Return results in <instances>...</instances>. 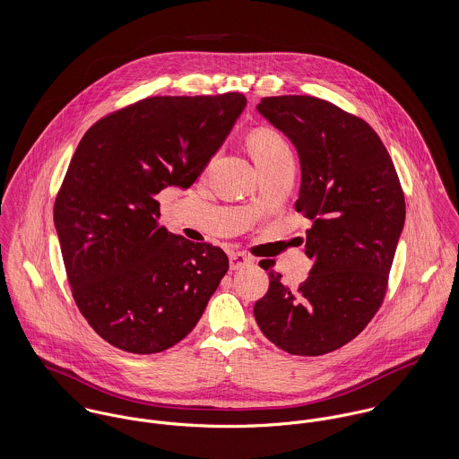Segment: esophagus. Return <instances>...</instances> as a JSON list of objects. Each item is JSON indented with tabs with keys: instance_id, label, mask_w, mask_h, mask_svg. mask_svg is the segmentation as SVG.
<instances>
[{
	"instance_id": "obj_1",
	"label": "esophagus",
	"mask_w": 459,
	"mask_h": 459,
	"mask_svg": "<svg viewBox=\"0 0 459 459\" xmlns=\"http://www.w3.org/2000/svg\"><path fill=\"white\" fill-rule=\"evenodd\" d=\"M255 260L251 256L244 255V253H231L230 255V266H231V270H238V268L247 266V264H251Z\"/></svg>"
}]
</instances>
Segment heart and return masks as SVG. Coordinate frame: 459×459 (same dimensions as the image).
Wrapping results in <instances>:
<instances>
[{
	"mask_svg": "<svg viewBox=\"0 0 459 459\" xmlns=\"http://www.w3.org/2000/svg\"><path fill=\"white\" fill-rule=\"evenodd\" d=\"M249 148L256 166L291 155V150L288 143L282 139V135L272 129H256L253 132L249 137Z\"/></svg>",
	"mask_w": 459,
	"mask_h": 459,
	"instance_id": "b5f03b06",
	"label": "heart"
}]
</instances>
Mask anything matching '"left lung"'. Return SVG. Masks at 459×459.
<instances>
[{"label":"left lung","instance_id":"obj_1","mask_svg":"<svg viewBox=\"0 0 459 459\" xmlns=\"http://www.w3.org/2000/svg\"><path fill=\"white\" fill-rule=\"evenodd\" d=\"M256 109L297 148L295 208L313 221L306 255L315 263L299 288L270 270L255 318L281 350L324 355L357 337L384 302L404 226L403 189L387 148L364 120L307 95L264 97Z\"/></svg>","mask_w":459,"mask_h":459}]
</instances>
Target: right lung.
Returning <instances> with one entry per match:
<instances>
[{
	"label": "right lung",
	"instance_id": "add662e5",
	"mask_svg": "<svg viewBox=\"0 0 459 459\" xmlns=\"http://www.w3.org/2000/svg\"><path fill=\"white\" fill-rule=\"evenodd\" d=\"M246 104L242 93L148 97L79 141L55 228L74 300L109 344L141 355L175 346L226 275L221 247L159 224L155 196L196 182Z\"/></svg>",
	"mask_w": 459,
	"mask_h": 459
}]
</instances>
